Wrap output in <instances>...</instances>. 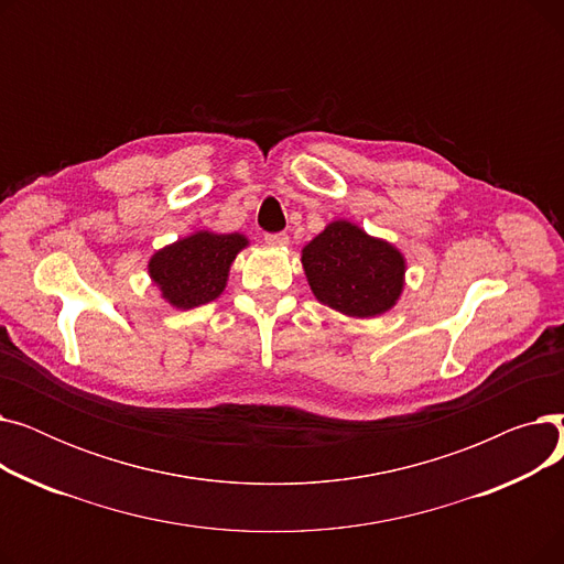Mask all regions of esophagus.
<instances>
[{
    "mask_svg": "<svg viewBox=\"0 0 564 564\" xmlns=\"http://www.w3.org/2000/svg\"><path fill=\"white\" fill-rule=\"evenodd\" d=\"M264 242L272 247H285L290 242L288 232H264Z\"/></svg>",
    "mask_w": 564,
    "mask_h": 564,
    "instance_id": "esophagus-1",
    "label": "esophagus"
}]
</instances>
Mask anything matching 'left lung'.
I'll return each mask as SVG.
<instances>
[{"label": "left lung", "instance_id": "8db88e82", "mask_svg": "<svg viewBox=\"0 0 564 564\" xmlns=\"http://www.w3.org/2000/svg\"><path fill=\"white\" fill-rule=\"evenodd\" d=\"M302 262L315 297L351 317L389 311L402 292L400 251L349 221L324 228L302 251Z\"/></svg>", "mask_w": 564, "mask_h": 564}]
</instances>
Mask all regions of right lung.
Here are the masks:
<instances>
[{
	"label": "right lung",
	"mask_w": 564,
	"mask_h": 564,
	"mask_svg": "<svg viewBox=\"0 0 564 564\" xmlns=\"http://www.w3.org/2000/svg\"><path fill=\"white\" fill-rule=\"evenodd\" d=\"M245 247L247 240L237 232H196L158 251L148 270L175 308H194L219 297L230 262Z\"/></svg>",
	"instance_id": "obj_1"
}]
</instances>
